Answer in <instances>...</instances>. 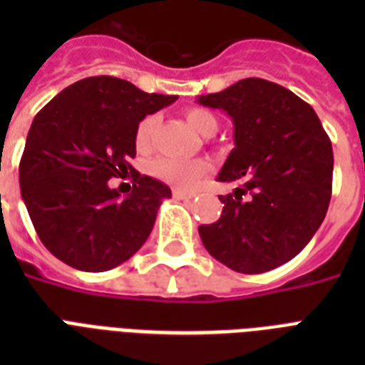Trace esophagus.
<instances>
[{
	"label": "esophagus",
	"mask_w": 365,
	"mask_h": 365,
	"mask_svg": "<svg viewBox=\"0 0 365 365\" xmlns=\"http://www.w3.org/2000/svg\"><path fill=\"white\" fill-rule=\"evenodd\" d=\"M172 195H174V199H178V200L195 199V193H189V191H182V189H172Z\"/></svg>",
	"instance_id": "esophagus-1"
}]
</instances>
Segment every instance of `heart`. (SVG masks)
<instances>
[{
    "mask_svg": "<svg viewBox=\"0 0 365 365\" xmlns=\"http://www.w3.org/2000/svg\"><path fill=\"white\" fill-rule=\"evenodd\" d=\"M185 121L200 136H212L217 130V117L208 110L202 108H191L185 111ZM155 128V117H145L140 121L136 128V148L140 151L149 148L151 136H153ZM210 170V165L202 159L195 160H180L170 159V157H159V159L151 160L148 165L149 176L157 178L160 182L168 183L172 187L178 189H189L199 178H202L206 172Z\"/></svg>",
    "mask_w": 365,
    "mask_h": 365,
    "instance_id": "heart-1",
    "label": "heart"
}]
</instances>
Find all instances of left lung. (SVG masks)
I'll return each mask as SVG.
<instances>
[{
    "mask_svg": "<svg viewBox=\"0 0 365 365\" xmlns=\"http://www.w3.org/2000/svg\"><path fill=\"white\" fill-rule=\"evenodd\" d=\"M199 104L223 110L235 148L217 182H235L220 197L222 217L200 225L205 248L237 272L271 271L299 254L322 225L334 151L311 106L277 83L248 77Z\"/></svg>",
    "mask_w": 365,
    "mask_h": 365,
    "instance_id": "8db88e82",
    "label": "left lung"
}]
</instances>
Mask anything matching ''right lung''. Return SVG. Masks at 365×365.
<instances>
[{"label": "right lung", "mask_w": 365, "mask_h": 365, "mask_svg": "<svg viewBox=\"0 0 365 365\" xmlns=\"http://www.w3.org/2000/svg\"><path fill=\"white\" fill-rule=\"evenodd\" d=\"M176 100L98 76L66 87L37 113L20 159V195L54 257L79 271L102 272L142 248L172 193L128 160L136 155L140 121ZM126 175L135 183L121 197L107 182Z\"/></svg>", "instance_id": "right-lung-1"}]
</instances>
